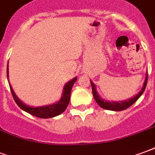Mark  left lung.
<instances>
[{
    "label": "left lung",
    "mask_w": 155,
    "mask_h": 155,
    "mask_svg": "<svg viewBox=\"0 0 155 155\" xmlns=\"http://www.w3.org/2000/svg\"><path fill=\"white\" fill-rule=\"evenodd\" d=\"M147 81H148V72L146 73V78L144 80V86L141 89V91L138 93L136 96H135L134 97L130 98L129 100H125V101H105L102 98L100 97V96L98 95L97 89H96V86L93 82L91 81V88H92V94L94 97L95 100L97 101V103L103 109L106 110H116V111H120V110H123L127 109L128 107H130L131 105L135 103V101H137L139 98L140 97V96L143 94V92L144 91V89L146 87L147 85Z\"/></svg>",
    "instance_id": "1"
}]
</instances>
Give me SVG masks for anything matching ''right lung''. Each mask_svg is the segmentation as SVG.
Returning a JSON list of instances; mask_svg holds the SVG:
<instances>
[{"instance_id": "1", "label": "right lung", "mask_w": 155, "mask_h": 155, "mask_svg": "<svg viewBox=\"0 0 155 155\" xmlns=\"http://www.w3.org/2000/svg\"><path fill=\"white\" fill-rule=\"evenodd\" d=\"M7 78L8 76V66H7ZM77 81V78H74L71 81L68 82L65 84L64 87V91H63V95L62 97L56 103L53 104V105H48V106H44V107H33L27 106L22 101H20V99L17 97V96L15 94L13 89L11 87V84L10 85V88H11V94L13 96L15 101L16 102L19 107L25 111H26L30 115L35 116L36 117H39V118H45V119H48V118H52L54 116H57L60 115L64 112V110H66L68 105L70 101V96H71V90L73 87L74 82ZM9 82V80H8Z\"/></svg>"}]
</instances>
